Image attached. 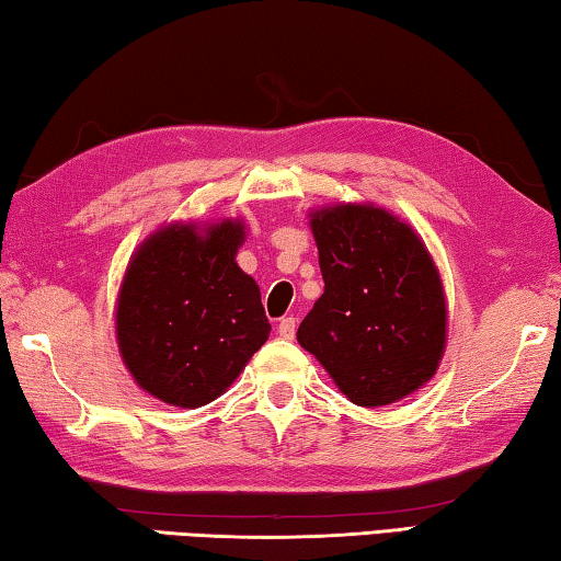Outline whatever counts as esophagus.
I'll return each mask as SVG.
<instances>
[{"label": "esophagus", "instance_id": "1", "mask_svg": "<svg viewBox=\"0 0 561 561\" xmlns=\"http://www.w3.org/2000/svg\"><path fill=\"white\" fill-rule=\"evenodd\" d=\"M296 328H298V320L288 316L278 323V333H280V337H286V341H293V337H296Z\"/></svg>", "mask_w": 561, "mask_h": 561}]
</instances>
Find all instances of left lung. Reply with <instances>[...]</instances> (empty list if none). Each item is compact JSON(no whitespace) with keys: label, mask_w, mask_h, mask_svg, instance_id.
I'll return each mask as SVG.
<instances>
[{"label":"left lung","mask_w":561,"mask_h":561,"mask_svg":"<svg viewBox=\"0 0 561 561\" xmlns=\"http://www.w3.org/2000/svg\"><path fill=\"white\" fill-rule=\"evenodd\" d=\"M325 290L298 328L355 405L378 408L415 392L445 351L443 283L408 224L375 206L316 210Z\"/></svg>","instance_id":"obj_1"}]
</instances>
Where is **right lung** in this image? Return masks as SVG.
I'll return each mask as SVG.
<instances>
[{
    "mask_svg": "<svg viewBox=\"0 0 561 561\" xmlns=\"http://www.w3.org/2000/svg\"><path fill=\"white\" fill-rule=\"evenodd\" d=\"M241 220L153 233L118 293V351L146 392L176 408L216 400L268 341L261 290L236 263Z\"/></svg>",
    "mask_w": 561,
    "mask_h": 561,
    "instance_id": "add662e5",
    "label": "right lung"
}]
</instances>
